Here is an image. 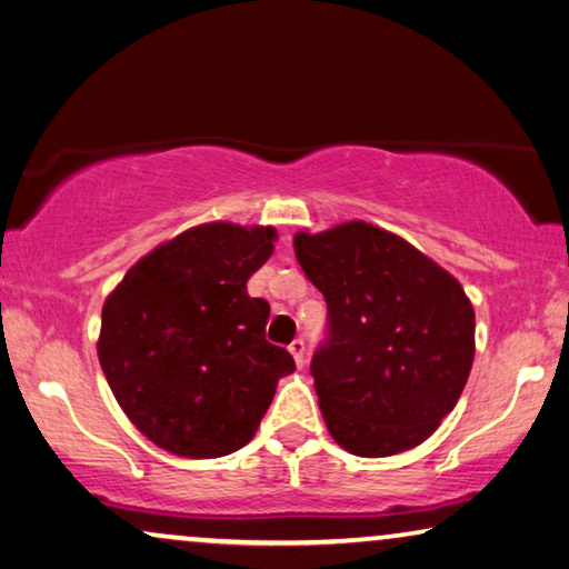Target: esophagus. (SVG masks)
<instances>
[{
  "label": "esophagus",
  "instance_id": "34e87169",
  "mask_svg": "<svg viewBox=\"0 0 569 569\" xmlns=\"http://www.w3.org/2000/svg\"><path fill=\"white\" fill-rule=\"evenodd\" d=\"M305 351H308V348H305V340L302 338H295L292 343H290V353H292V358H295V363L300 366H305Z\"/></svg>",
  "mask_w": 569,
  "mask_h": 569
}]
</instances>
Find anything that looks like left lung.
Here are the masks:
<instances>
[{"label": "left lung", "instance_id": "8db88e82", "mask_svg": "<svg viewBox=\"0 0 569 569\" xmlns=\"http://www.w3.org/2000/svg\"><path fill=\"white\" fill-rule=\"evenodd\" d=\"M295 257L328 302V336L310 363L328 432L361 458L417 448L473 366L476 312L460 282L366 221L295 233Z\"/></svg>", "mask_w": 569, "mask_h": 569}]
</instances>
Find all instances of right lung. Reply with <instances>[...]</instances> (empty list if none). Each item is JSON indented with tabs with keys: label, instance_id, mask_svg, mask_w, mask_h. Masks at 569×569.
Here are the masks:
<instances>
[{
	"label": "right lung",
	"instance_id": "1",
	"mask_svg": "<svg viewBox=\"0 0 569 569\" xmlns=\"http://www.w3.org/2000/svg\"><path fill=\"white\" fill-rule=\"evenodd\" d=\"M272 226L203 223L142 257L101 310L99 361L119 407L157 448L221 458L254 437L292 356L264 338L247 282Z\"/></svg>",
	"mask_w": 569,
	"mask_h": 569
}]
</instances>
